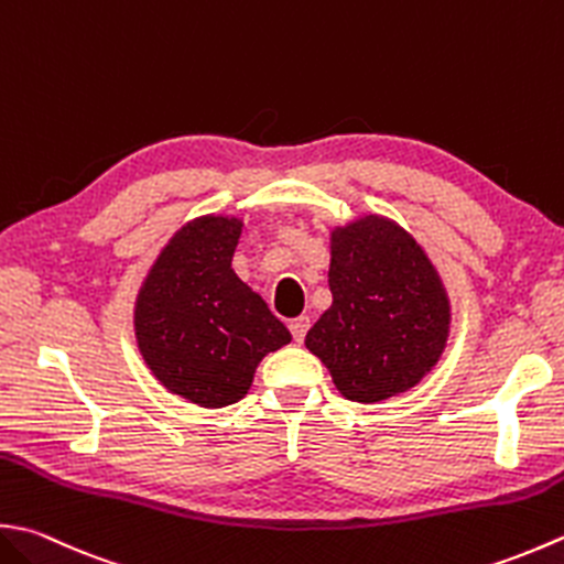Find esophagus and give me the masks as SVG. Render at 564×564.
<instances>
[{
    "instance_id": "obj_1",
    "label": "esophagus",
    "mask_w": 564,
    "mask_h": 564,
    "mask_svg": "<svg viewBox=\"0 0 564 564\" xmlns=\"http://www.w3.org/2000/svg\"><path fill=\"white\" fill-rule=\"evenodd\" d=\"M307 327H311V317H305V315L295 317V319H291V323H289V329H291V335H293L295 341H303L305 339Z\"/></svg>"
}]
</instances>
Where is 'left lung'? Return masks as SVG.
Instances as JSON below:
<instances>
[{
  "instance_id": "left-lung-1",
  "label": "left lung",
  "mask_w": 564,
  "mask_h": 564,
  "mask_svg": "<svg viewBox=\"0 0 564 564\" xmlns=\"http://www.w3.org/2000/svg\"><path fill=\"white\" fill-rule=\"evenodd\" d=\"M333 305L305 335V347L349 401L399 395L443 357L449 297L423 247L381 215H364L329 235Z\"/></svg>"
}]
</instances>
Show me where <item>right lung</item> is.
<instances>
[{
    "label": "right lung",
    "instance_id": "1",
    "mask_svg": "<svg viewBox=\"0 0 564 564\" xmlns=\"http://www.w3.org/2000/svg\"><path fill=\"white\" fill-rule=\"evenodd\" d=\"M241 219L205 215L171 237L141 283L134 333L165 389L203 408L247 395L259 361L291 341L269 305L231 269Z\"/></svg>",
    "mask_w": 564,
    "mask_h": 564
}]
</instances>
